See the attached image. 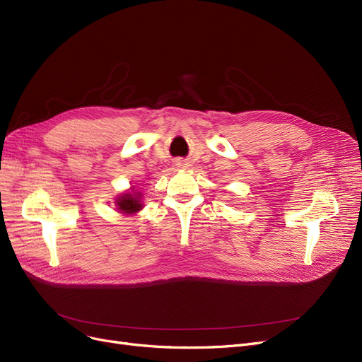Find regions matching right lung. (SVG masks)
<instances>
[{
    "mask_svg": "<svg viewBox=\"0 0 362 362\" xmlns=\"http://www.w3.org/2000/svg\"><path fill=\"white\" fill-rule=\"evenodd\" d=\"M117 210H120L123 214H135L139 210H142V202H141V194H123L116 199Z\"/></svg>",
    "mask_w": 362,
    "mask_h": 362,
    "instance_id": "obj_1",
    "label": "right lung"
}]
</instances>
